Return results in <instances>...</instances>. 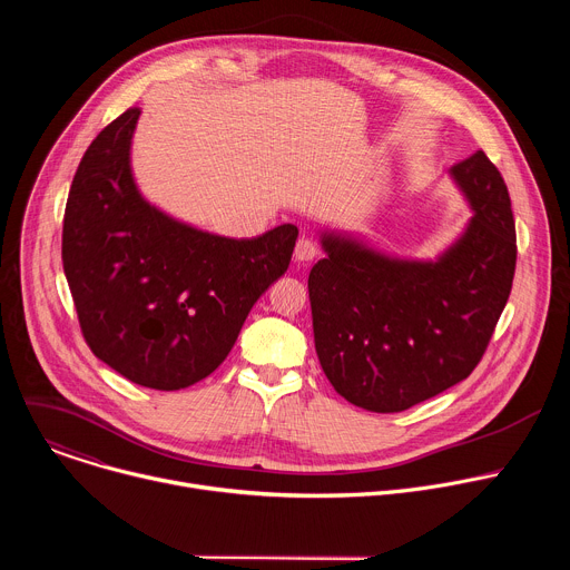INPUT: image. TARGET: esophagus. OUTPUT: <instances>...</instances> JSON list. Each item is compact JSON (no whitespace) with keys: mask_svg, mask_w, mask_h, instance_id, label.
<instances>
[{"mask_svg":"<svg viewBox=\"0 0 570 570\" xmlns=\"http://www.w3.org/2000/svg\"><path fill=\"white\" fill-rule=\"evenodd\" d=\"M317 257V243L313 238H306L302 236L297 243H295V262L304 264V262H311Z\"/></svg>","mask_w":570,"mask_h":570,"instance_id":"obj_1","label":"esophagus"}]
</instances>
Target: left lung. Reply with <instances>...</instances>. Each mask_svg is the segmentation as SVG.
I'll list each match as a JSON object with an SVG mask.
<instances>
[{"mask_svg":"<svg viewBox=\"0 0 570 570\" xmlns=\"http://www.w3.org/2000/svg\"><path fill=\"white\" fill-rule=\"evenodd\" d=\"M471 209L435 259H405L320 229L308 275L313 338L334 390L370 413H401L464 381L508 304L517 234L508 187L482 150L449 169Z\"/></svg>","mask_w":570,"mask_h":570,"instance_id":"8db88e82","label":"left lung"}]
</instances>
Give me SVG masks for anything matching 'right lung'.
Wrapping results in <instances>:
<instances>
[{
    "instance_id": "obj_1",
    "label": "right lung",
    "mask_w": 570,
    "mask_h": 570,
    "mask_svg": "<svg viewBox=\"0 0 570 570\" xmlns=\"http://www.w3.org/2000/svg\"><path fill=\"white\" fill-rule=\"evenodd\" d=\"M139 112L117 117L80 159L62 268L95 356L137 385L180 390L225 361L255 302L286 273L297 227L229 238L148 203L130 165Z\"/></svg>"
}]
</instances>
